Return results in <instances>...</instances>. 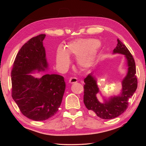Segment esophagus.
I'll return each mask as SVG.
<instances>
[{
	"label": "esophagus",
	"instance_id": "1",
	"mask_svg": "<svg viewBox=\"0 0 146 146\" xmlns=\"http://www.w3.org/2000/svg\"><path fill=\"white\" fill-rule=\"evenodd\" d=\"M69 82L70 83H72V84L74 83H76V82H77V78L76 77H70L69 78Z\"/></svg>",
	"mask_w": 146,
	"mask_h": 146
}]
</instances>
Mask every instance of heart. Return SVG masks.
Segmentation results:
<instances>
[{
    "label": "heart",
    "instance_id": "heart-1",
    "mask_svg": "<svg viewBox=\"0 0 146 146\" xmlns=\"http://www.w3.org/2000/svg\"><path fill=\"white\" fill-rule=\"evenodd\" d=\"M102 44L95 39H78L68 43L65 49L60 47L56 53V63L60 68L68 67L69 55L77 56V64L83 68H90L94 63Z\"/></svg>",
    "mask_w": 146,
    "mask_h": 146
}]
</instances>
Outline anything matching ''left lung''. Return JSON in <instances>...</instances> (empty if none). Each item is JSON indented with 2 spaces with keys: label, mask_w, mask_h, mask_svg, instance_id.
I'll return each instance as SVG.
<instances>
[{
  "label": "left lung",
  "mask_w": 146,
  "mask_h": 146,
  "mask_svg": "<svg viewBox=\"0 0 146 146\" xmlns=\"http://www.w3.org/2000/svg\"><path fill=\"white\" fill-rule=\"evenodd\" d=\"M113 52L124 55L128 66V72L122 81V90L120 95L111 97L108 101L101 103L96 97L99 90L94 77L90 74L84 79L85 83L83 87L84 104L88 110L94 112L98 117L104 119L115 118L124 112L129 106L128 100L133 95L138 86L133 57L127 47L119 39Z\"/></svg>",
  "instance_id": "1"
}]
</instances>
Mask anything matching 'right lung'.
<instances>
[{
  "mask_svg": "<svg viewBox=\"0 0 146 146\" xmlns=\"http://www.w3.org/2000/svg\"><path fill=\"white\" fill-rule=\"evenodd\" d=\"M45 34L33 37L21 48L11 70V96L22 114L33 121H44L54 116L61 104L65 90L64 77L45 74L40 78L31 75L47 67L42 41Z\"/></svg>",
  "mask_w": 146,
  "mask_h": 146,
  "instance_id": "obj_1",
  "label": "right lung"
}]
</instances>
